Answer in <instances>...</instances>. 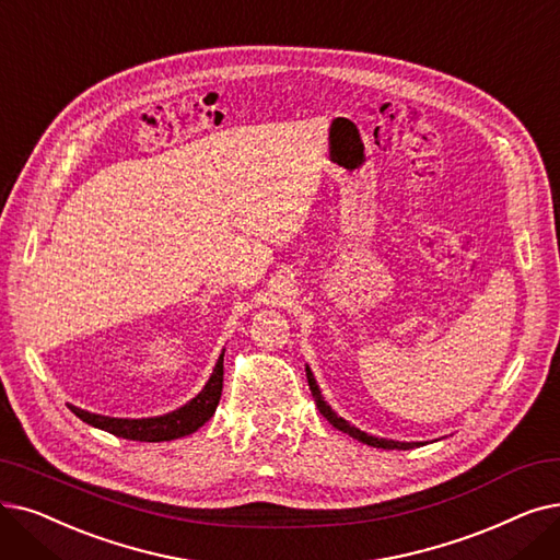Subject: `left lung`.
<instances>
[{
  "label": "left lung",
  "mask_w": 560,
  "mask_h": 560,
  "mask_svg": "<svg viewBox=\"0 0 560 560\" xmlns=\"http://www.w3.org/2000/svg\"><path fill=\"white\" fill-rule=\"evenodd\" d=\"M306 380H308V386H311V394H313V398H315V405H318V409H320V415H323L336 430L350 434L352 440H357V442H361V444L375 446V448H386V451H394V448H396V451H409V448H419V446L425 444V442H396V440H384V436H375V434H369V432H363V430L350 425L346 419H340V417L336 415V411L327 405V400L323 398L320 386H318V382H315V377H313V373H311L308 366H306Z\"/></svg>",
  "instance_id": "left-lung-1"
}]
</instances>
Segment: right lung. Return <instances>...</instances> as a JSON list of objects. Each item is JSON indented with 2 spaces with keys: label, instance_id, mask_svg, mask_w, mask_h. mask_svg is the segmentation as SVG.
Instances as JSON below:
<instances>
[{
  "label": "right lung",
  "instance_id": "right-lung-1",
  "mask_svg": "<svg viewBox=\"0 0 560 560\" xmlns=\"http://www.w3.org/2000/svg\"><path fill=\"white\" fill-rule=\"evenodd\" d=\"M224 352L226 350H222L220 359H217L212 375L201 392L183 407L168 411V415L149 417V419H114V417L93 415V411L80 409L75 405H68V407L72 415L80 417L84 423L112 432L116 436H124V440H132V442L180 440V436L197 432L206 421H210L217 405H220L222 386H224Z\"/></svg>",
  "mask_w": 560,
  "mask_h": 560
}]
</instances>
